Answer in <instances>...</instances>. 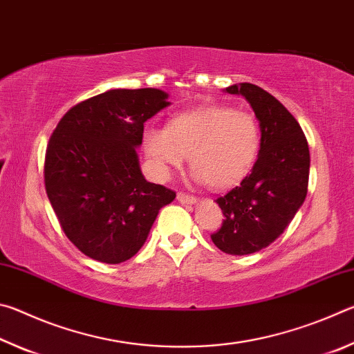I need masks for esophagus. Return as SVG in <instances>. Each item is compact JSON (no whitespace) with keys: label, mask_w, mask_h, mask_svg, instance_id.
<instances>
[{"label":"esophagus","mask_w":354,"mask_h":354,"mask_svg":"<svg viewBox=\"0 0 354 354\" xmlns=\"http://www.w3.org/2000/svg\"><path fill=\"white\" fill-rule=\"evenodd\" d=\"M176 198H178L179 203H183V205H195V203H196L195 196L187 195V194H183V192H179Z\"/></svg>","instance_id":"1"}]
</instances>
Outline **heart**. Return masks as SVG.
<instances>
[{
	"label": "heart",
	"instance_id": "1",
	"mask_svg": "<svg viewBox=\"0 0 354 354\" xmlns=\"http://www.w3.org/2000/svg\"><path fill=\"white\" fill-rule=\"evenodd\" d=\"M261 147V131L248 112L211 104L173 117L167 128L148 127L143 148L159 178L181 169L189 156L192 179L227 189L253 169Z\"/></svg>",
	"mask_w": 354,
	"mask_h": 354
}]
</instances>
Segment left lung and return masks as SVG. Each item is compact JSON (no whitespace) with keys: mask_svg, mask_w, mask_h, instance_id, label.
I'll use <instances>...</instances> for the list:
<instances>
[{"mask_svg":"<svg viewBox=\"0 0 354 354\" xmlns=\"http://www.w3.org/2000/svg\"><path fill=\"white\" fill-rule=\"evenodd\" d=\"M223 92L247 100L261 129L253 170L241 185L215 201L225 220L211 236L212 242L223 253L245 256L277 241L303 206L309 181V147L292 113L263 88L239 82Z\"/></svg>","mask_w":354,"mask_h":354,"instance_id":"left-lung-1","label":"left lung"}]
</instances>
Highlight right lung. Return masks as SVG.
I'll use <instances>...</instances> for the list:
<instances>
[{
    "label": "right lung",
    "instance_id": "obj_1",
    "mask_svg": "<svg viewBox=\"0 0 354 354\" xmlns=\"http://www.w3.org/2000/svg\"><path fill=\"white\" fill-rule=\"evenodd\" d=\"M169 106L160 88H111L71 107L51 136L48 200L67 237L95 261L131 259L175 200L173 190L147 181L137 154L143 123Z\"/></svg>",
    "mask_w": 354,
    "mask_h": 354
}]
</instances>
